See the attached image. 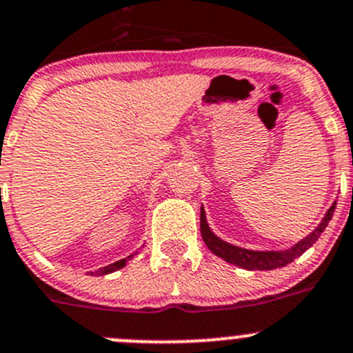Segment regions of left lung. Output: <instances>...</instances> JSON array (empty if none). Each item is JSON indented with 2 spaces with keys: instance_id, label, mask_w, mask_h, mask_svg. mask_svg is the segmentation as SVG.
<instances>
[{
  "instance_id": "obj_1",
  "label": "left lung",
  "mask_w": 353,
  "mask_h": 353,
  "mask_svg": "<svg viewBox=\"0 0 353 353\" xmlns=\"http://www.w3.org/2000/svg\"><path fill=\"white\" fill-rule=\"evenodd\" d=\"M334 208H336V203H333V205L330 206L325 219L321 220V223H319V225L316 227L309 236H305L304 239L299 241L297 244L292 245L290 249H285V251H251V249H244V248H239V245L225 243V241L216 237L215 234L210 230L203 208H201V222H199V229H201V237L203 241H205L206 248H208L213 254L225 259V261L230 263V265L239 266V268L261 270L263 272V270H275V268H282V266H287L288 263H292L295 258H299L302 252L307 251V249L319 239V236L325 232L331 216H333Z\"/></svg>"
}]
</instances>
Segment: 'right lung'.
Listing matches in <instances>:
<instances>
[{
    "label": "right lung",
    "instance_id": "add662e5",
    "mask_svg": "<svg viewBox=\"0 0 353 353\" xmlns=\"http://www.w3.org/2000/svg\"><path fill=\"white\" fill-rule=\"evenodd\" d=\"M134 254H137V252H134ZM134 254L128 256V258L119 259V261H116V263H110V265L104 266V268H101V270H97V272H90V275H95V276H99V275H109V273H112V272H116V270H121V268H123V266H126V263L130 261V259L133 258Z\"/></svg>",
    "mask_w": 353,
    "mask_h": 353
}]
</instances>
